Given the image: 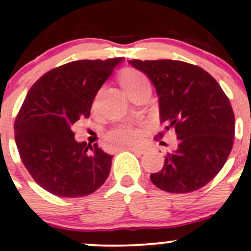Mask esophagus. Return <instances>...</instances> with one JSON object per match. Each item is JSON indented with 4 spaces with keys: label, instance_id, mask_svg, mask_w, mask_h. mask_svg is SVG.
<instances>
[{
    "label": "esophagus",
    "instance_id": "esophagus-1",
    "mask_svg": "<svg viewBox=\"0 0 251 251\" xmlns=\"http://www.w3.org/2000/svg\"><path fill=\"white\" fill-rule=\"evenodd\" d=\"M120 150H129V151L139 154H144L146 152V149L143 148V146H123V148H120Z\"/></svg>",
    "mask_w": 251,
    "mask_h": 251
}]
</instances>
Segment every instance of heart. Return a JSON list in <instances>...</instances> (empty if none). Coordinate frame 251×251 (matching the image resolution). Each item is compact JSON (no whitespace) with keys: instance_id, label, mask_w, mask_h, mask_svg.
<instances>
[{"instance_id":"obj_1","label":"heart","mask_w":251,"mask_h":251,"mask_svg":"<svg viewBox=\"0 0 251 251\" xmlns=\"http://www.w3.org/2000/svg\"><path fill=\"white\" fill-rule=\"evenodd\" d=\"M120 83L129 96L150 88L146 76L140 72L134 70H126L120 75ZM139 137V129L131 124H123L111 129L107 133L109 142L116 144H131Z\"/></svg>"}]
</instances>
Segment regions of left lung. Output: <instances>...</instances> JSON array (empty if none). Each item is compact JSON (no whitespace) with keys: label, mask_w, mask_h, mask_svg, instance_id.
Segmentation results:
<instances>
[{"label":"left lung","mask_w":251,"mask_h":251,"mask_svg":"<svg viewBox=\"0 0 251 251\" xmlns=\"http://www.w3.org/2000/svg\"><path fill=\"white\" fill-rule=\"evenodd\" d=\"M146 74L159 98L160 123L174 128L178 148L150 178L157 188L188 194L203 188L226 164L235 135L231 103L206 71L176 60H129ZM164 133L157 134L163 138Z\"/></svg>","instance_id":"obj_1"}]
</instances>
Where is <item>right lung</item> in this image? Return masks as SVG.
<instances>
[{
    "instance_id": "obj_1",
    "label": "right lung",
    "mask_w": 251,
    "mask_h": 251,
    "mask_svg": "<svg viewBox=\"0 0 251 251\" xmlns=\"http://www.w3.org/2000/svg\"><path fill=\"white\" fill-rule=\"evenodd\" d=\"M124 57L79 60L31 86L15 119V142L33 179L57 197H83L105 183L113 155L76 142L72 127L88 118L98 91Z\"/></svg>"
}]
</instances>
